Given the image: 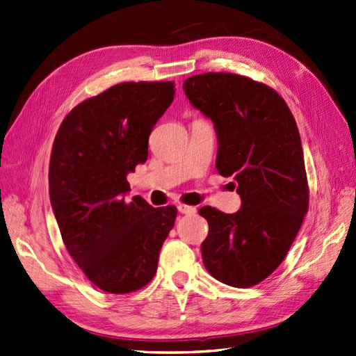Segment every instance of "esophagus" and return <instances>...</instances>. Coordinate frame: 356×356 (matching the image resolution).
Segmentation results:
<instances>
[{"label": "esophagus", "instance_id": "esophagus-1", "mask_svg": "<svg viewBox=\"0 0 356 356\" xmlns=\"http://www.w3.org/2000/svg\"><path fill=\"white\" fill-rule=\"evenodd\" d=\"M177 210L181 213V215H195L197 209L192 207V206H186V204H179Z\"/></svg>", "mask_w": 356, "mask_h": 356}]
</instances>
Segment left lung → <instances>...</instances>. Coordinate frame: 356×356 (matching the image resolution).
Returning a JSON list of instances; mask_svg holds the SVG:
<instances>
[{"mask_svg": "<svg viewBox=\"0 0 356 356\" xmlns=\"http://www.w3.org/2000/svg\"><path fill=\"white\" fill-rule=\"evenodd\" d=\"M184 90L213 122L218 172L234 179L241 198L231 215L209 206L198 210L209 223L202 262L225 285L250 288L280 266L307 215L297 122L276 90L238 74L192 76Z\"/></svg>", "mask_w": 356, "mask_h": 356, "instance_id": "1", "label": "left lung"}]
</instances>
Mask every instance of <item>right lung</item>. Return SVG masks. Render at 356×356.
Wrapping results in <instances>:
<instances>
[{"instance_id": "1", "label": "right lung", "mask_w": 356, "mask_h": 356, "mask_svg": "<svg viewBox=\"0 0 356 356\" xmlns=\"http://www.w3.org/2000/svg\"><path fill=\"white\" fill-rule=\"evenodd\" d=\"M172 82L111 86L70 111L54 141L50 204L68 253L108 293H128L154 279L175 206L129 202L127 175L147 159L149 136L175 99Z\"/></svg>"}]
</instances>
